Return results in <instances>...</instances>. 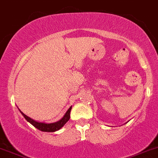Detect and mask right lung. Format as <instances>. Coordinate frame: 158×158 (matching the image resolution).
Returning <instances> with one entry per match:
<instances>
[{
	"label": "right lung",
	"instance_id": "1",
	"mask_svg": "<svg viewBox=\"0 0 158 158\" xmlns=\"http://www.w3.org/2000/svg\"><path fill=\"white\" fill-rule=\"evenodd\" d=\"M72 109V106L69 108V109L67 110V111L66 112V114H64L63 118L60 119V121L58 122H53V123H45V122H36V121L33 120L31 118L28 117L27 116L26 114H23L20 109L19 111H20V113L22 114V115L25 118L27 121L28 122H30L32 125L35 127L36 128L39 129L40 131H45V132H54L56 131L60 130L62 127H63V125L69 120L70 118V111H71Z\"/></svg>",
	"mask_w": 158,
	"mask_h": 158
}]
</instances>
